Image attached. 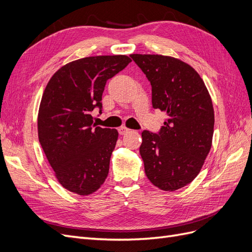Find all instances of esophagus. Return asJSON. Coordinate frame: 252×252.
Here are the masks:
<instances>
[{"mask_svg": "<svg viewBox=\"0 0 252 252\" xmlns=\"http://www.w3.org/2000/svg\"><path fill=\"white\" fill-rule=\"evenodd\" d=\"M127 132H129V129H128L127 127H125V126H122V127H120V128H119V133H120L121 135L126 134Z\"/></svg>", "mask_w": 252, "mask_h": 252, "instance_id": "34e87169", "label": "esophagus"}]
</instances>
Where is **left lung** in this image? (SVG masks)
I'll return each mask as SVG.
<instances>
[{
	"label": "left lung",
	"instance_id": "obj_1",
	"mask_svg": "<svg viewBox=\"0 0 252 252\" xmlns=\"http://www.w3.org/2000/svg\"><path fill=\"white\" fill-rule=\"evenodd\" d=\"M151 84L152 106L167 114L158 133L142 132L140 154L148 180L164 191L191 183L207 158L215 111L204 81L183 61L130 55Z\"/></svg>",
	"mask_w": 252,
	"mask_h": 252
}]
</instances>
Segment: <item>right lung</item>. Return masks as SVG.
Instances as JSON below:
<instances>
[{
	"mask_svg": "<svg viewBox=\"0 0 252 252\" xmlns=\"http://www.w3.org/2000/svg\"><path fill=\"white\" fill-rule=\"evenodd\" d=\"M131 62L127 56L83 58L61 67L49 80L37 116L39 141L56 178L80 195L94 193L109 171L118 130L94 124L102 112L107 80Z\"/></svg>",
	"mask_w": 252,
	"mask_h": 252,
	"instance_id": "obj_1",
	"label": "right lung"
}]
</instances>
